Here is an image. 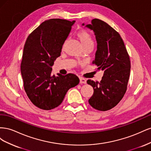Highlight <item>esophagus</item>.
<instances>
[{"mask_svg":"<svg viewBox=\"0 0 151 151\" xmlns=\"http://www.w3.org/2000/svg\"><path fill=\"white\" fill-rule=\"evenodd\" d=\"M80 83L81 84H86V80L84 78H83V77H80Z\"/></svg>","mask_w":151,"mask_h":151,"instance_id":"obj_1","label":"esophagus"}]
</instances>
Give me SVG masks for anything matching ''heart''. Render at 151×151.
Instances as JSON below:
<instances>
[{"mask_svg": "<svg viewBox=\"0 0 151 151\" xmlns=\"http://www.w3.org/2000/svg\"><path fill=\"white\" fill-rule=\"evenodd\" d=\"M76 36L79 40L83 48L87 47H93V38L89 32L84 29L79 30L76 33Z\"/></svg>", "mask_w": 151, "mask_h": 151, "instance_id": "1", "label": "heart"}]
</instances>
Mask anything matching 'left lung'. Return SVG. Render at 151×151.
Here are the masks:
<instances>
[{
	"mask_svg": "<svg viewBox=\"0 0 151 151\" xmlns=\"http://www.w3.org/2000/svg\"><path fill=\"white\" fill-rule=\"evenodd\" d=\"M86 27L94 31L98 43L93 64L98 67V70L104 71L100 82L87 81L94 89L89 103L94 109L105 111L116 106L126 93L130 57L120 34L106 22L93 19Z\"/></svg>",
	"mask_w": 151,
	"mask_h": 151,
	"instance_id": "8db88e82",
	"label": "left lung"
}]
</instances>
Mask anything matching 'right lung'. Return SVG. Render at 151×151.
Here are the masks:
<instances>
[{"label":"right lung","instance_id":"1","mask_svg":"<svg viewBox=\"0 0 151 151\" xmlns=\"http://www.w3.org/2000/svg\"><path fill=\"white\" fill-rule=\"evenodd\" d=\"M75 21H45L28 36L23 49L21 72L25 92L34 105L44 110L58 106L68 90L79 83L74 74L65 76L52 71Z\"/></svg>","mask_w":151,"mask_h":151}]
</instances>
